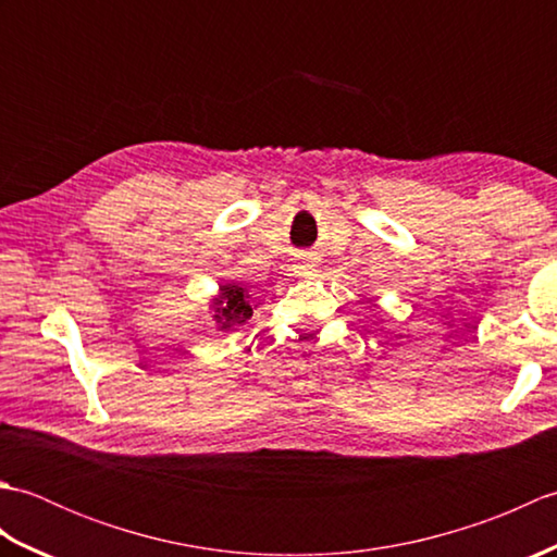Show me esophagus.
<instances>
[{
    "mask_svg": "<svg viewBox=\"0 0 557 557\" xmlns=\"http://www.w3.org/2000/svg\"><path fill=\"white\" fill-rule=\"evenodd\" d=\"M315 270H318V258H315V253H306V256H304V275H313Z\"/></svg>",
    "mask_w": 557,
    "mask_h": 557,
    "instance_id": "34e87169",
    "label": "esophagus"
}]
</instances>
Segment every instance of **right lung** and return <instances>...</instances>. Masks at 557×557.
Masks as SVG:
<instances>
[{
  "instance_id": "add662e5",
  "label": "right lung",
  "mask_w": 557,
  "mask_h": 557,
  "mask_svg": "<svg viewBox=\"0 0 557 557\" xmlns=\"http://www.w3.org/2000/svg\"><path fill=\"white\" fill-rule=\"evenodd\" d=\"M251 294L246 292V287L236 285V282H230V285H222L220 294L212 299V318L220 323V330H232L234 325H244L248 318L253 315L251 304Z\"/></svg>"
}]
</instances>
